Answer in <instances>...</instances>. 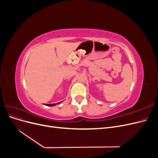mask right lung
<instances>
[{"label":"right lung","instance_id":"right-lung-1","mask_svg":"<svg viewBox=\"0 0 158 158\" xmlns=\"http://www.w3.org/2000/svg\"><path fill=\"white\" fill-rule=\"evenodd\" d=\"M45 106H55V103H53V104H45Z\"/></svg>","mask_w":158,"mask_h":158}]
</instances>
